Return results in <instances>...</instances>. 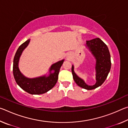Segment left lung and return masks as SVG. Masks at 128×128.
Returning a JSON list of instances; mask_svg holds the SVG:
<instances>
[{"mask_svg": "<svg viewBox=\"0 0 128 128\" xmlns=\"http://www.w3.org/2000/svg\"><path fill=\"white\" fill-rule=\"evenodd\" d=\"M86 46L92 52L96 60V83L92 86L87 85L84 80L76 74L73 65L72 67V72L74 81L78 86L86 90H92L101 86L107 78L111 69V56L107 46L100 38H96L86 40Z\"/></svg>", "mask_w": 128, "mask_h": 128, "instance_id": "left-lung-1", "label": "left lung"}]
</instances>
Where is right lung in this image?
Segmentation results:
<instances>
[{
  "instance_id": "add662e5",
  "label": "right lung",
  "mask_w": 128,
  "mask_h": 128,
  "mask_svg": "<svg viewBox=\"0 0 128 128\" xmlns=\"http://www.w3.org/2000/svg\"><path fill=\"white\" fill-rule=\"evenodd\" d=\"M30 42V40L20 45L15 54L14 64H13V73L14 76L17 84L22 90L30 94H42L51 90L55 85L58 80V75L62 64L64 60H60L54 64L50 68V74L48 76L46 75L43 76L29 78L25 77L20 72L18 68L19 59L22 51L26 47ZM54 70V72L51 71Z\"/></svg>"
}]
</instances>
